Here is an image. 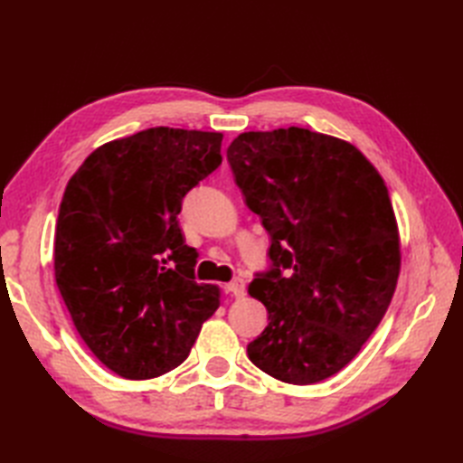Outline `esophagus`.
<instances>
[{
  "mask_svg": "<svg viewBox=\"0 0 463 463\" xmlns=\"http://www.w3.org/2000/svg\"><path fill=\"white\" fill-rule=\"evenodd\" d=\"M223 291L232 293V296H235V298H241V296H245V282L241 278H235L230 284L223 286Z\"/></svg>",
  "mask_w": 463,
  "mask_h": 463,
  "instance_id": "1",
  "label": "esophagus"
}]
</instances>
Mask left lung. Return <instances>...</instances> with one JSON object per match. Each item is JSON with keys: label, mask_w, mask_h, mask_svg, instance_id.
<instances>
[{"label": "left lung", "mask_w": 463, "mask_h": 463, "mask_svg": "<svg viewBox=\"0 0 463 463\" xmlns=\"http://www.w3.org/2000/svg\"><path fill=\"white\" fill-rule=\"evenodd\" d=\"M228 162L270 237L269 270L249 286L269 325L247 355L282 383L325 381L359 354L394 296L388 189L354 145L301 128L241 133Z\"/></svg>", "instance_id": "left-lung-1"}]
</instances>
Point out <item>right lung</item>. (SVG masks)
Wrapping results in <instances>:
<instances>
[{"instance_id": "add662e5", "label": "right lung", "mask_w": 463, "mask_h": 463, "mask_svg": "<svg viewBox=\"0 0 463 463\" xmlns=\"http://www.w3.org/2000/svg\"><path fill=\"white\" fill-rule=\"evenodd\" d=\"M222 133L152 128L96 148L69 179L55 223L53 269L90 352L145 381L184 363L220 305L197 284L199 253L177 214L222 164Z\"/></svg>"}]
</instances>
